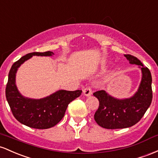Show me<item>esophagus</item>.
<instances>
[{
	"label": "esophagus",
	"mask_w": 158,
	"mask_h": 158,
	"mask_svg": "<svg viewBox=\"0 0 158 158\" xmlns=\"http://www.w3.org/2000/svg\"><path fill=\"white\" fill-rule=\"evenodd\" d=\"M83 93H84V95H86V96H89V95H92V89L90 86H86L84 89L83 90Z\"/></svg>",
	"instance_id": "esophagus-1"
}]
</instances>
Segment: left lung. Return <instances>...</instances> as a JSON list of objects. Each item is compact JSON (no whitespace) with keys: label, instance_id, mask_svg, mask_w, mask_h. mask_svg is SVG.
Segmentation results:
<instances>
[{"label":"left lung","instance_id":"1","mask_svg":"<svg viewBox=\"0 0 158 158\" xmlns=\"http://www.w3.org/2000/svg\"><path fill=\"white\" fill-rule=\"evenodd\" d=\"M125 56L131 64L139 65L142 81L137 92L129 98H115L104 90L93 93L99 102L94 118L99 126L106 129L125 128L134 125L144 116L152 101V78L149 69L135 56L131 54H125Z\"/></svg>","mask_w":158,"mask_h":158}]
</instances>
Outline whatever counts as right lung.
Here are the masks:
<instances>
[{
  "label": "right lung",
  "mask_w": 158,
  "mask_h": 158,
  "mask_svg": "<svg viewBox=\"0 0 158 158\" xmlns=\"http://www.w3.org/2000/svg\"><path fill=\"white\" fill-rule=\"evenodd\" d=\"M51 51L33 52L26 54L13 63L9 72L6 98L14 117L20 123L36 129L54 127L64 116L71 102L81 95L82 90H59L40 99L25 98L21 95L15 85V74L19 67L33 56H52Z\"/></svg>",
  "instance_id": "obj_1"
}]
</instances>
